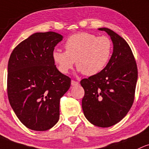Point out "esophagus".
Instances as JSON below:
<instances>
[{"label":"esophagus","mask_w":149,"mask_h":149,"mask_svg":"<svg viewBox=\"0 0 149 149\" xmlns=\"http://www.w3.org/2000/svg\"><path fill=\"white\" fill-rule=\"evenodd\" d=\"M78 84H79V83H78V81H74V80H72V81H71V86H78Z\"/></svg>","instance_id":"34e87169"}]
</instances>
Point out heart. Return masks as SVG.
Here are the masks:
<instances>
[{
	"label": "heart",
	"mask_w": 149,
	"mask_h": 149,
	"mask_svg": "<svg viewBox=\"0 0 149 149\" xmlns=\"http://www.w3.org/2000/svg\"><path fill=\"white\" fill-rule=\"evenodd\" d=\"M64 47L66 52L55 50L52 54L58 70L63 73H68L76 61L78 71L86 76H93L107 66L113 45L107 36L97 37L88 32H80L68 37Z\"/></svg>",
	"instance_id": "heart-1"
}]
</instances>
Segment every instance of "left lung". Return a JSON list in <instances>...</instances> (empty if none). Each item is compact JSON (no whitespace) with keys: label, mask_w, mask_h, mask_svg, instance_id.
<instances>
[{"label":"left lung","mask_w":149,"mask_h":149,"mask_svg":"<svg viewBox=\"0 0 149 149\" xmlns=\"http://www.w3.org/2000/svg\"><path fill=\"white\" fill-rule=\"evenodd\" d=\"M98 29L110 36L113 53L102 71L81 80L85 91L82 108L85 117L93 125L109 127L120 122L132 107L138 70L127 42L108 28Z\"/></svg>","instance_id":"obj_1"}]
</instances>
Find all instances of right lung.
I'll list each match as a JSON object with an SVG mask.
<instances>
[{
	"label": "right lung",
	"mask_w": 149,
	"mask_h": 149,
	"mask_svg": "<svg viewBox=\"0 0 149 149\" xmlns=\"http://www.w3.org/2000/svg\"><path fill=\"white\" fill-rule=\"evenodd\" d=\"M62 39L54 32H37L20 42L8 61L9 102L32 130L46 131L56 125L60 99L71 86V78L57 69L52 56Z\"/></svg>",
	"instance_id": "right-lung-1"
}]
</instances>
